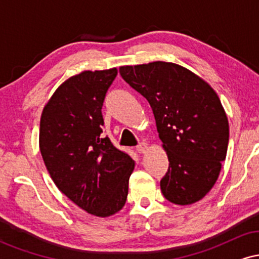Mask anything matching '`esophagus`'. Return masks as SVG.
<instances>
[{
	"instance_id": "obj_1",
	"label": "esophagus",
	"mask_w": 259,
	"mask_h": 259,
	"mask_svg": "<svg viewBox=\"0 0 259 259\" xmlns=\"http://www.w3.org/2000/svg\"><path fill=\"white\" fill-rule=\"evenodd\" d=\"M148 148V144L146 142H140V144L136 146V151H138L139 153H145L147 151Z\"/></svg>"
}]
</instances>
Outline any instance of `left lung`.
Masks as SVG:
<instances>
[{
  "mask_svg": "<svg viewBox=\"0 0 259 259\" xmlns=\"http://www.w3.org/2000/svg\"><path fill=\"white\" fill-rule=\"evenodd\" d=\"M119 73L152 108L169 168L162 194L175 204H191L214 186L227 157L229 123L209 85L179 64L124 65Z\"/></svg>",
  "mask_w": 259,
  "mask_h": 259,
  "instance_id": "obj_1",
  "label": "left lung"
}]
</instances>
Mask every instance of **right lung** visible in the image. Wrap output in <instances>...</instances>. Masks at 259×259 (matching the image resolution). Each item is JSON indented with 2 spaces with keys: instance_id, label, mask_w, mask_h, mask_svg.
Returning a JSON list of instances; mask_svg holds the SVG:
<instances>
[{
  "instance_id": "1",
  "label": "right lung",
  "mask_w": 259,
  "mask_h": 259,
  "mask_svg": "<svg viewBox=\"0 0 259 259\" xmlns=\"http://www.w3.org/2000/svg\"><path fill=\"white\" fill-rule=\"evenodd\" d=\"M117 68L85 70L62 84L40 120V151L53 183L96 217L124 207L134 160L102 135V106Z\"/></svg>"
}]
</instances>
